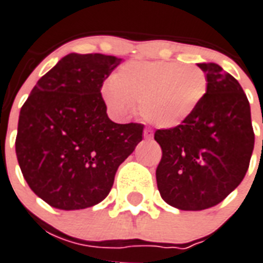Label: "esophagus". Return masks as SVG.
<instances>
[{"label":"esophagus","instance_id":"esophagus-1","mask_svg":"<svg viewBox=\"0 0 263 263\" xmlns=\"http://www.w3.org/2000/svg\"><path fill=\"white\" fill-rule=\"evenodd\" d=\"M143 135H144V139H147V140L153 139V131H150V129H147V128L144 129Z\"/></svg>","mask_w":263,"mask_h":263}]
</instances>
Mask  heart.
Here are the masks:
<instances>
[{
  "label": "heart",
  "instance_id": "1",
  "mask_svg": "<svg viewBox=\"0 0 263 263\" xmlns=\"http://www.w3.org/2000/svg\"><path fill=\"white\" fill-rule=\"evenodd\" d=\"M208 87V76L198 67L177 61H132L103 84L102 99L117 116L131 115L140 103L146 121L173 129L195 115Z\"/></svg>",
  "mask_w": 263,
  "mask_h": 263
}]
</instances>
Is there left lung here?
Listing matches in <instances>:
<instances>
[{
  "label": "left lung",
  "mask_w": 263,
  "mask_h": 263,
  "mask_svg": "<svg viewBox=\"0 0 263 263\" xmlns=\"http://www.w3.org/2000/svg\"><path fill=\"white\" fill-rule=\"evenodd\" d=\"M209 87L195 115L173 129H158L156 171L161 198L179 210H204L224 200L245 179L254 150L249 99L218 64H196Z\"/></svg>",
  "instance_id": "obj_1"
}]
</instances>
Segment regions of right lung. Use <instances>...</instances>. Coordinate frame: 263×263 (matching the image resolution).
Masks as SVG:
<instances>
[{
	"mask_svg": "<svg viewBox=\"0 0 263 263\" xmlns=\"http://www.w3.org/2000/svg\"><path fill=\"white\" fill-rule=\"evenodd\" d=\"M123 63L69 53L38 80L18 116L16 156L27 184L46 203L79 210L102 202L117 169L142 142V124L113 123L101 88Z\"/></svg>",
	"mask_w": 263,
	"mask_h": 263,
	"instance_id": "right-lung-1",
	"label": "right lung"
}]
</instances>
